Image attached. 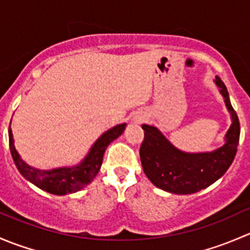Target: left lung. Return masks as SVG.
<instances>
[{"label": "left lung", "instance_id": "8db88e82", "mask_svg": "<svg viewBox=\"0 0 250 250\" xmlns=\"http://www.w3.org/2000/svg\"><path fill=\"white\" fill-rule=\"evenodd\" d=\"M215 83L220 87L232 117L225 145L218 150L206 153L181 152L157 128L141 125L144 129V140L140 146L141 166L146 176L157 188L179 195L195 193L215 183L233 162L241 133L239 120L230 103L226 85L219 77Z\"/></svg>", "mask_w": 250, "mask_h": 250}]
</instances>
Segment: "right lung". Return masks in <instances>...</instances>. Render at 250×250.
<instances>
[{
    "instance_id": "add662e5",
    "label": "right lung",
    "mask_w": 250,
    "mask_h": 250,
    "mask_svg": "<svg viewBox=\"0 0 250 250\" xmlns=\"http://www.w3.org/2000/svg\"><path fill=\"white\" fill-rule=\"evenodd\" d=\"M125 125H118L105 132L90 148L87 157L80 166L74 168H58L52 170H40L27 166L18 155L13 143L11 128L8 129L9 148L18 170L20 174L31 181L34 185L53 195H67L76 192L87 186L95 178L103 163V157L111 141L120 137L125 130Z\"/></svg>"
}]
</instances>
